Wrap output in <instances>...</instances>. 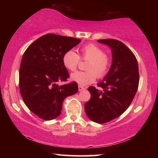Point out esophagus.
Returning a JSON list of instances; mask_svg holds the SVG:
<instances>
[{"instance_id":"obj_1","label":"esophagus","mask_w":158,"mask_h":158,"mask_svg":"<svg viewBox=\"0 0 158 158\" xmlns=\"http://www.w3.org/2000/svg\"><path fill=\"white\" fill-rule=\"evenodd\" d=\"M79 91H82V90H84L85 89V88L84 86H81V85H79Z\"/></svg>"}]
</instances>
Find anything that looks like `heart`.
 <instances>
[{"instance_id":"b5f03b06","label":"heart","mask_w":158,"mask_h":158,"mask_svg":"<svg viewBox=\"0 0 158 158\" xmlns=\"http://www.w3.org/2000/svg\"><path fill=\"white\" fill-rule=\"evenodd\" d=\"M81 58L88 60L87 71H77L71 74L72 81L81 85L90 84L95 81L96 77L103 78L107 74L110 66V58L105 51L98 45L88 44L80 49ZM80 57L73 49L67 52L63 56V64L69 71H74L79 63Z\"/></svg>"}]
</instances>
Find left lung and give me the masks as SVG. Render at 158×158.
Instances as JSON below:
<instances>
[{"instance_id": "8db88e82", "label": "left lung", "mask_w": 158, "mask_h": 158, "mask_svg": "<svg viewBox=\"0 0 158 158\" xmlns=\"http://www.w3.org/2000/svg\"><path fill=\"white\" fill-rule=\"evenodd\" d=\"M111 49L112 63L108 73L98 84L100 90L90 86L91 97L84 108L92 121L102 124L126 111L137 93L139 81L137 58L129 48L114 39L98 40Z\"/></svg>"}]
</instances>
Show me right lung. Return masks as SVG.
Instances as JSON below:
<instances>
[{"label": "right lung", "instance_id": "1", "mask_svg": "<svg viewBox=\"0 0 158 158\" xmlns=\"http://www.w3.org/2000/svg\"><path fill=\"white\" fill-rule=\"evenodd\" d=\"M80 39L49 33L26 50L19 68V89L26 105L45 121L61 114L63 100L78 91L76 82L59 85L69 77L63 56L80 43Z\"/></svg>", "mask_w": 158, "mask_h": 158}]
</instances>
